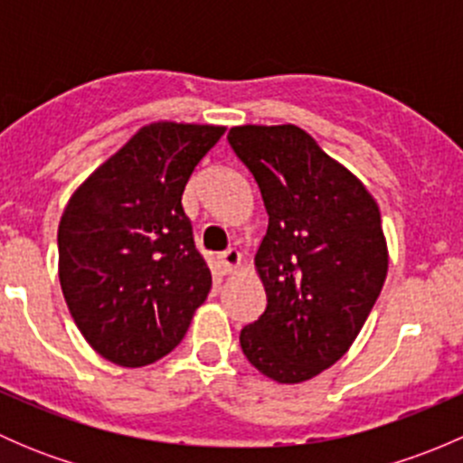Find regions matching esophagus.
Wrapping results in <instances>:
<instances>
[{"label":"esophagus","mask_w":463,"mask_h":463,"mask_svg":"<svg viewBox=\"0 0 463 463\" xmlns=\"http://www.w3.org/2000/svg\"><path fill=\"white\" fill-rule=\"evenodd\" d=\"M222 264H223V269H226L228 273H231V270H235L237 266H240V253H237L235 249L223 250V253H222Z\"/></svg>","instance_id":"1"}]
</instances>
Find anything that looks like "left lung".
<instances>
[{
  "label": "left lung",
  "instance_id": "1",
  "mask_svg": "<svg viewBox=\"0 0 463 463\" xmlns=\"http://www.w3.org/2000/svg\"><path fill=\"white\" fill-rule=\"evenodd\" d=\"M228 143L269 214L255 255L266 309L241 329V352L273 381H309L347 352L381 293V213L365 185L296 125L232 128Z\"/></svg>",
  "mask_w": 463,
  "mask_h": 463
}]
</instances>
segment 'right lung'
Instances as JSON below:
<instances>
[{"label": "right lung", "mask_w": 463, "mask_h": 463, "mask_svg": "<svg viewBox=\"0 0 463 463\" xmlns=\"http://www.w3.org/2000/svg\"><path fill=\"white\" fill-rule=\"evenodd\" d=\"M222 134L214 125H147L64 208V300L87 343L116 365L143 367L170 354L208 298L213 275L181 194Z\"/></svg>", "instance_id": "1"}]
</instances>
